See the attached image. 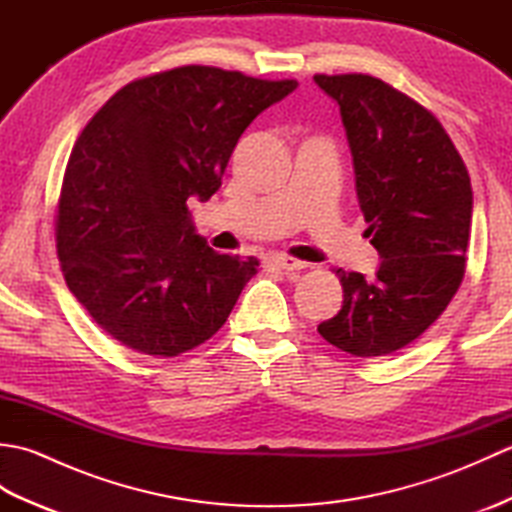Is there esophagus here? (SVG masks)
Wrapping results in <instances>:
<instances>
[{
  "label": "esophagus",
  "instance_id": "1",
  "mask_svg": "<svg viewBox=\"0 0 512 512\" xmlns=\"http://www.w3.org/2000/svg\"><path fill=\"white\" fill-rule=\"evenodd\" d=\"M268 262L277 266L279 270H284V273H297V270L306 268V262H301V259H295V257H288V255H273Z\"/></svg>",
  "mask_w": 512,
  "mask_h": 512
}]
</instances>
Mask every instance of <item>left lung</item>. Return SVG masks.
I'll return each mask as SVG.
<instances>
[{
  "mask_svg": "<svg viewBox=\"0 0 512 512\" xmlns=\"http://www.w3.org/2000/svg\"><path fill=\"white\" fill-rule=\"evenodd\" d=\"M339 103L367 235L383 257L374 279L334 270L343 306L319 325L352 356H387L447 310L466 270L471 178L427 107L369 74H314Z\"/></svg>",
  "mask_w": 512,
  "mask_h": 512,
  "instance_id": "1",
  "label": "left lung"
}]
</instances>
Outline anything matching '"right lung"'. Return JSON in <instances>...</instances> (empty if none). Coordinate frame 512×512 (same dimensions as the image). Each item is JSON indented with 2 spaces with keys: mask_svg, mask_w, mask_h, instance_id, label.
<instances>
[{
  "mask_svg": "<svg viewBox=\"0 0 512 512\" xmlns=\"http://www.w3.org/2000/svg\"><path fill=\"white\" fill-rule=\"evenodd\" d=\"M297 88L213 65L127 83L72 147L54 242L72 295L129 350L176 358L209 341L257 257L193 233L187 200H209L244 129Z\"/></svg>",
  "mask_w": 512,
  "mask_h": 512,
  "instance_id": "obj_1",
  "label": "right lung"
}]
</instances>
